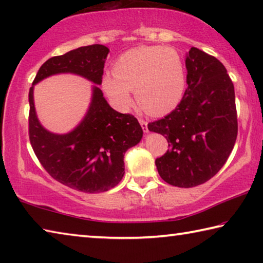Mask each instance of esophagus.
Here are the masks:
<instances>
[{"label":"esophagus","mask_w":263,"mask_h":263,"mask_svg":"<svg viewBox=\"0 0 263 263\" xmlns=\"http://www.w3.org/2000/svg\"><path fill=\"white\" fill-rule=\"evenodd\" d=\"M139 123H140V125H141V127H142V130H144V132H148V127H147V122L145 121V119H142V118H139Z\"/></svg>","instance_id":"1"}]
</instances>
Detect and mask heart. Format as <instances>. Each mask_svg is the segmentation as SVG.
I'll return each mask as SVG.
<instances>
[{"label": "heart", "instance_id": "obj_1", "mask_svg": "<svg viewBox=\"0 0 263 263\" xmlns=\"http://www.w3.org/2000/svg\"><path fill=\"white\" fill-rule=\"evenodd\" d=\"M114 73L103 78V89L121 109L131 105V90L141 108L155 116L171 112L183 96L184 65L174 48H132L116 60Z\"/></svg>", "mask_w": 263, "mask_h": 263}]
</instances>
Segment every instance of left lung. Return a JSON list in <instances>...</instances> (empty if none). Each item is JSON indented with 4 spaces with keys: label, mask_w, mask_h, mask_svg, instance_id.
Wrapping results in <instances>:
<instances>
[{
    "label": "left lung",
    "mask_w": 263,
    "mask_h": 263,
    "mask_svg": "<svg viewBox=\"0 0 263 263\" xmlns=\"http://www.w3.org/2000/svg\"><path fill=\"white\" fill-rule=\"evenodd\" d=\"M186 87L179 105L148 130L166 137L169 149L155 160L168 184L205 183L224 166L238 135L234 86L225 66L191 47L185 58Z\"/></svg>",
    "instance_id": "1"
}]
</instances>
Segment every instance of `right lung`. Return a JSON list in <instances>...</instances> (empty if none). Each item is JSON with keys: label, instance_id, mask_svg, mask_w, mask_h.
<instances>
[{"label": "right lung", "instance_id": "obj_1", "mask_svg": "<svg viewBox=\"0 0 263 263\" xmlns=\"http://www.w3.org/2000/svg\"><path fill=\"white\" fill-rule=\"evenodd\" d=\"M109 48L100 44L50 58L39 68L29 90V138L35 157L55 181L87 194L108 191L124 176V154L142 138L135 116L114 110L94 86L90 106L80 125L67 135H54L39 123L33 84L50 75L73 73L102 83Z\"/></svg>", "mask_w": 263, "mask_h": 263}]
</instances>
